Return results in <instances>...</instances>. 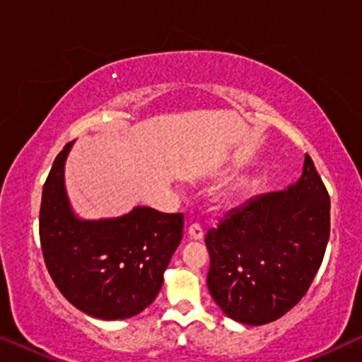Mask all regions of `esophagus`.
<instances>
[{"label":"esophagus","instance_id":"1","mask_svg":"<svg viewBox=\"0 0 362 362\" xmlns=\"http://www.w3.org/2000/svg\"><path fill=\"white\" fill-rule=\"evenodd\" d=\"M187 234L192 240H202V237H204V230H202V227L199 224H192L189 226V229H187Z\"/></svg>","mask_w":362,"mask_h":362}]
</instances>
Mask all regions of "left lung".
Instances as JSON below:
<instances>
[{
  "mask_svg": "<svg viewBox=\"0 0 362 362\" xmlns=\"http://www.w3.org/2000/svg\"><path fill=\"white\" fill-rule=\"evenodd\" d=\"M328 239L329 196L305 155L295 185L252 197L207 232V288L229 318L270 323L308 291Z\"/></svg>",
  "mask_w": 362,
  "mask_h": 362,
  "instance_id": "1",
  "label": "left lung"
}]
</instances>
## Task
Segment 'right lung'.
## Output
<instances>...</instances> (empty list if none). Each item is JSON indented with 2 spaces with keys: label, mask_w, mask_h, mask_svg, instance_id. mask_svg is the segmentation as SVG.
<instances>
[{
  "label": "right lung",
  "mask_w": 362,
  "mask_h": 362,
  "mask_svg": "<svg viewBox=\"0 0 362 362\" xmlns=\"http://www.w3.org/2000/svg\"><path fill=\"white\" fill-rule=\"evenodd\" d=\"M59 153L42 187L39 237L49 275L83 313L125 320L155 301L163 274L182 239V214L136 206L125 216L87 221L72 211Z\"/></svg>",
  "instance_id": "right-lung-1"
}]
</instances>
